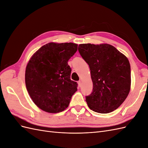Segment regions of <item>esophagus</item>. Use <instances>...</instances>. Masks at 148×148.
<instances>
[{
    "label": "esophagus",
    "instance_id": "obj_1",
    "mask_svg": "<svg viewBox=\"0 0 148 148\" xmlns=\"http://www.w3.org/2000/svg\"><path fill=\"white\" fill-rule=\"evenodd\" d=\"M78 86L79 87L82 86V81H81V80H79V81L78 82Z\"/></svg>",
    "mask_w": 148,
    "mask_h": 148
}]
</instances>
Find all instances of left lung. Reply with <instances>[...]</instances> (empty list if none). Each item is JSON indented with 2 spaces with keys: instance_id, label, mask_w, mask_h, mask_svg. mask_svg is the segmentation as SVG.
Returning a JSON list of instances; mask_svg holds the SVG:
<instances>
[{
  "instance_id": "1",
  "label": "left lung",
  "mask_w": 148,
  "mask_h": 148,
  "mask_svg": "<svg viewBox=\"0 0 148 148\" xmlns=\"http://www.w3.org/2000/svg\"><path fill=\"white\" fill-rule=\"evenodd\" d=\"M78 51L91 70L92 91L86 96L91 110L111 112L122 104L131 84L130 65L127 58L107 44H82Z\"/></svg>"
}]
</instances>
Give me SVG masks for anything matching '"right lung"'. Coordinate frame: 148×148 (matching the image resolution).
<instances>
[{
	"instance_id": "obj_1",
	"label": "right lung",
	"mask_w": 148,
	"mask_h": 148,
	"mask_svg": "<svg viewBox=\"0 0 148 148\" xmlns=\"http://www.w3.org/2000/svg\"><path fill=\"white\" fill-rule=\"evenodd\" d=\"M74 43L50 42L42 46L26 66L25 83L34 104L49 113L68 107L78 84L70 79L68 61L77 51Z\"/></svg>"
}]
</instances>
